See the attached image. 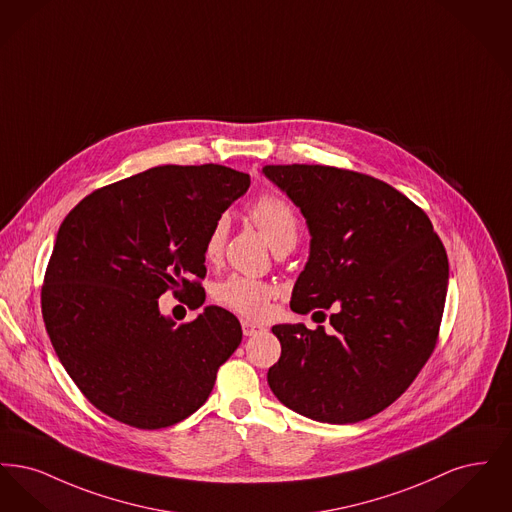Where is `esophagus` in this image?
Listing matches in <instances>:
<instances>
[{
	"label": "esophagus",
	"mask_w": 512,
	"mask_h": 512,
	"mask_svg": "<svg viewBox=\"0 0 512 512\" xmlns=\"http://www.w3.org/2000/svg\"><path fill=\"white\" fill-rule=\"evenodd\" d=\"M242 330H244V336H257V334H263L267 328L251 320H242Z\"/></svg>",
	"instance_id": "esophagus-1"
}]
</instances>
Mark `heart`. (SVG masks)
Wrapping results in <instances>:
<instances>
[{
    "instance_id": "1",
    "label": "heart",
    "mask_w": 512,
    "mask_h": 512,
    "mask_svg": "<svg viewBox=\"0 0 512 512\" xmlns=\"http://www.w3.org/2000/svg\"><path fill=\"white\" fill-rule=\"evenodd\" d=\"M249 217L265 234L272 249H278L280 245L297 240L299 220L292 205L280 195H261L249 207ZM226 236L228 219L219 217L209 228L203 242V257L207 263L219 261L226 244ZM274 293V288L263 280L232 274L217 284L213 297L220 307L230 309L242 317L261 318L267 315Z\"/></svg>"
}]
</instances>
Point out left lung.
Returning a JSON list of instances; mask_svg holds the SVG:
<instances>
[{"label": "left lung", "instance_id": "1", "mask_svg": "<svg viewBox=\"0 0 512 512\" xmlns=\"http://www.w3.org/2000/svg\"><path fill=\"white\" fill-rule=\"evenodd\" d=\"M301 209L311 255L292 293L299 315L332 309L334 330L272 326L282 355L272 393L295 413L353 424L382 413L434 353L449 261L428 215L363 172L324 165L263 169ZM313 315V317H315Z\"/></svg>", "mask_w": 512, "mask_h": 512}]
</instances>
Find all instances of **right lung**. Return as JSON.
<instances>
[{"mask_svg":"<svg viewBox=\"0 0 512 512\" xmlns=\"http://www.w3.org/2000/svg\"><path fill=\"white\" fill-rule=\"evenodd\" d=\"M247 188L249 174L222 165H163L86 195L61 222L42 315L61 365L101 413L159 430L207 401L242 326L205 307L174 328L157 299L201 286L205 236Z\"/></svg>","mask_w":512,"mask_h":512,"instance_id":"1","label":"right lung"}]
</instances>
